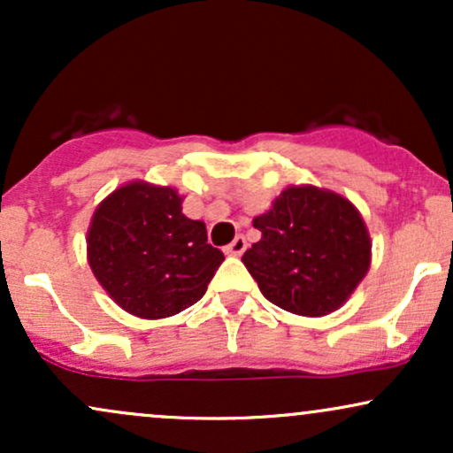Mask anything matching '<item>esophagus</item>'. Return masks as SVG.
<instances>
[{"label":"esophagus","instance_id":"34e87169","mask_svg":"<svg viewBox=\"0 0 453 453\" xmlns=\"http://www.w3.org/2000/svg\"><path fill=\"white\" fill-rule=\"evenodd\" d=\"M244 249H247V241H244V236H236L226 249H223V251H226V256H242Z\"/></svg>","mask_w":453,"mask_h":453}]
</instances>
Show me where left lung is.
I'll return each mask as SVG.
<instances>
[{
  "instance_id": "obj_1",
  "label": "left lung",
  "mask_w": 453,
  "mask_h": 453,
  "mask_svg": "<svg viewBox=\"0 0 453 453\" xmlns=\"http://www.w3.org/2000/svg\"><path fill=\"white\" fill-rule=\"evenodd\" d=\"M262 238L242 256L259 292L289 313L341 309L371 268V236L347 197L313 185L288 187L253 219Z\"/></svg>"
}]
</instances>
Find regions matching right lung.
Instances as JSON below:
<instances>
[{"instance_id": "add662e5", "label": "right lung", "mask_w": 453, "mask_h": 453, "mask_svg": "<svg viewBox=\"0 0 453 453\" xmlns=\"http://www.w3.org/2000/svg\"><path fill=\"white\" fill-rule=\"evenodd\" d=\"M173 187L132 180L93 212L87 259L108 296L127 313L164 319L196 304L223 253L206 242V226L183 215Z\"/></svg>"}]
</instances>
